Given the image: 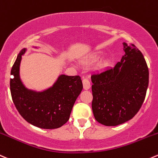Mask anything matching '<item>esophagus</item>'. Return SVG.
<instances>
[{"instance_id":"1","label":"esophagus","mask_w":158,"mask_h":158,"mask_svg":"<svg viewBox=\"0 0 158 158\" xmlns=\"http://www.w3.org/2000/svg\"><path fill=\"white\" fill-rule=\"evenodd\" d=\"M82 84H83L84 89L87 90L90 88V82L88 79H86V78H84V79H82Z\"/></svg>"}]
</instances>
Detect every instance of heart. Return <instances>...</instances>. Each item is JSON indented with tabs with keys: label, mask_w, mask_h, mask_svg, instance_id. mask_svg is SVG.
<instances>
[{
	"label": "heart",
	"mask_w": 158,
	"mask_h": 158,
	"mask_svg": "<svg viewBox=\"0 0 158 158\" xmlns=\"http://www.w3.org/2000/svg\"><path fill=\"white\" fill-rule=\"evenodd\" d=\"M99 57H100V52H97L93 53V54H92L91 56H89V57L87 58L85 61H84V62H85V64H89V65L95 63L96 61L99 60Z\"/></svg>",
	"instance_id": "obj_1"
}]
</instances>
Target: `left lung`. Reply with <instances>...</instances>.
<instances>
[{
	"mask_svg": "<svg viewBox=\"0 0 158 158\" xmlns=\"http://www.w3.org/2000/svg\"><path fill=\"white\" fill-rule=\"evenodd\" d=\"M125 55L113 68L91 76L94 117L105 126H117L140 110L148 89L149 71L141 52L123 43Z\"/></svg>",
	"mask_w": 158,
	"mask_h": 158,
	"instance_id": "8db88e82",
	"label": "left lung"
}]
</instances>
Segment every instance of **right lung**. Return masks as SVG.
Instances as JSON below:
<instances>
[{"label": "right lung", "instance_id": "right-lung-1", "mask_svg": "<svg viewBox=\"0 0 158 158\" xmlns=\"http://www.w3.org/2000/svg\"><path fill=\"white\" fill-rule=\"evenodd\" d=\"M22 49L12 66L10 89L17 110L27 122L42 129L61 127L69 119L72 109L82 89L79 76L62 75L56 83L42 93L28 90L19 77Z\"/></svg>", "mask_w": 158, "mask_h": 158}]
</instances>
